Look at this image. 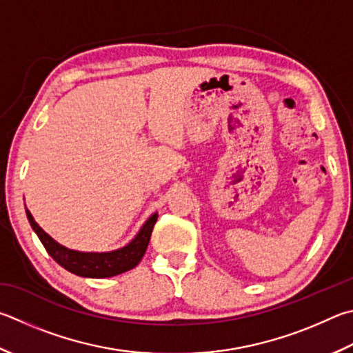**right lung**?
Returning a JSON list of instances; mask_svg holds the SVG:
<instances>
[{"label":"right lung","instance_id":"right-lung-1","mask_svg":"<svg viewBox=\"0 0 353 353\" xmlns=\"http://www.w3.org/2000/svg\"><path fill=\"white\" fill-rule=\"evenodd\" d=\"M26 214H28L30 227L34 228V232L54 261L59 262L68 272L83 278H111L136 267L142 261L146 248H148L152 228H154V223L157 221V213H154L143 223L136 238L125 247L106 253H85L60 245L38 225L28 208H26Z\"/></svg>","mask_w":353,"mask_h":353}]
</instances>
